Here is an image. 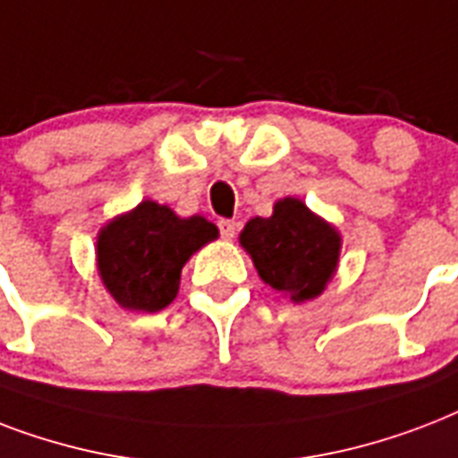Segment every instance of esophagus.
Wrapping results in <instances>:
<instances>
[{
	"mask_svg": "<svg viewBox=\"0 0 458 458\" xmlns=\"http://www.w3.org/2000/svg\"><path fill=\"white\" fill-rule=\"evenodd\" d=\"M219 233L225 236V239H233V233L239 229V222H233V219H219L217 222Z\"/></svg>",
	"mask_w": 458,
	"mask_h": 458,
	"instance_id": "obj_1",
	"label": "esophagus"
}]
</instances>
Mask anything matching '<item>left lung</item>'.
<instances>
[{
	"label": "left lung",
	"instance_id": "left-lung-1",
	"mask_svg": "<svg viewBox=\"0 0 458 458\" xmlns=\"http://www.w3.org/2000/svg\"><path fill=\"white\" fill-rule=\"evenodd\" d=\"M258 275L265 284L292 301L320 296L336 269L342 239L296 198L275 205L272 217H255L241 232Z\"/></svg>",
	"mask_w": 458,
	"mask_h": 458
}]
</instances>
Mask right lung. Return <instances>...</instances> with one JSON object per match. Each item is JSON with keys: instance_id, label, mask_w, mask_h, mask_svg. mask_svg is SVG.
Masks as SVG:
<instances>
[{"instance_id": "right-lung-1", "label": "right lung", "mask_w": 458, "mask_h": 458, "mask_svg": "<svg viewBox=\"0 0 458 458\" xmlns=\"http://www.w3.org/2000/svg\"><path fill=\"white\" fill-rule=\"evenodd\" d=\"M212 239L217 226L208 219H181L166 205L143 200L100 232L98 269L123 308L157 313L176 299L181 267Z\"/></svg>"}]
</instances>
